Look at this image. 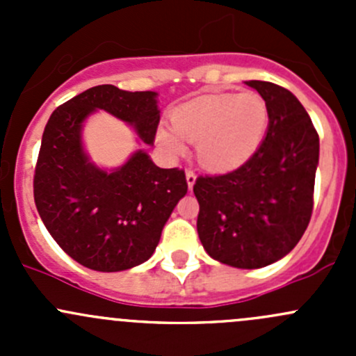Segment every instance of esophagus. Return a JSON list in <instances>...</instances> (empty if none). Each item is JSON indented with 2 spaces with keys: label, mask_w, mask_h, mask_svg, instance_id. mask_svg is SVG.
Instances as JSON below:
<instances>
[{
  "label": "esophagus",
  "mask_w": 356,
  "mask_h": 356,
  "mask_svg": "<svg viewBox=\"0 0 356 356\" xmlns=\"http://www.w3.org/2000/svg\"><path fill=\"white\" fill-rule=\"evenodd\" d=\"M186 182H188V188L189 191L193 189V186H195L196 182V174L193 170H186Z\"/></svg>",
  "instance_id": "34e87169"
}]
</instances>
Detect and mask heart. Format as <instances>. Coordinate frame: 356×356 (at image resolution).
<instances>
[{
  "mask_svg": "<svg viewBox=\"0 0 356 356\" xmlns=\"http://www.w3.org/2000/svg\"><path fill=\"white\" fill-rule=\"evenodd\" d=\"M268 105L258 92L201 95L170 113L172 129H158V145L181 156L196 143V156L211 172H229L257 153L268 129Z\"/></svg>",
  "mask_w": 356,
  "mask_h": 356,
  "instance_id": "obj_1",
  "label": "heart"
}]
</instances>
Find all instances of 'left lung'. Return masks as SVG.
I'll return each instance as SVG.
<instances>
[{"mask_svg": "<svg viewBox=\"0 0 356 356\" xmlns=\"http://www.w3.org/2000/svg\"><path fill=\"white\" fill-rule=\"evenodd\" d=\"M268 105L260 148L236 170L201 175L200 241L213 260L261 268L281 260L307 231L314 210L318 134L296 96L265 81H246Z\"/></svg>", "mask_w": 356, "mask_h": 356, "instance_id": "1", "label": "left lung"}]
</instances>
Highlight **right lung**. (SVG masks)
Returning a JSON list of instances; mask_svg holds the SVG:
<instances>
[{
    "mask_svg": "<svg viewBox=\"0 0 356 356\" xmlns=\"http://www.w3.org/2000/svg\"><path fill=\"white\" fill-rule=\"evenodd\" d=\"M156 96L95 86L53 111L42 132L34 175L39 217L68 257L91 270L120 272L145 264L188 193L184 170L156 167L145 149L105 170L82 145L86 118L103 110L153 146L160 122Z\"/></svg>",
    "mask_w": 356,
    "mask_h": 356,
    "instance_id": "right-lung-1",
    "label": "right lung"
}]
</instances>
